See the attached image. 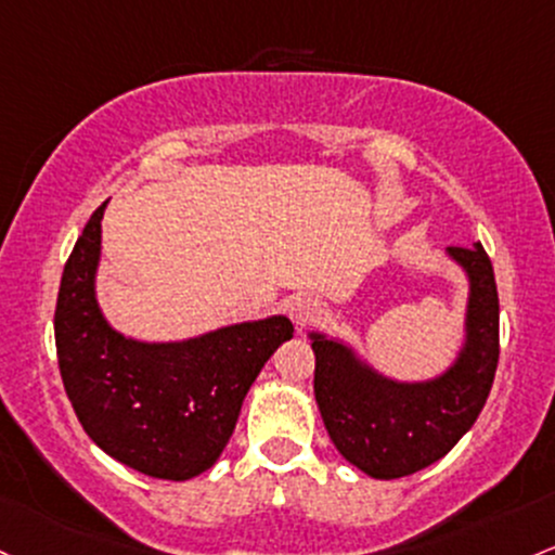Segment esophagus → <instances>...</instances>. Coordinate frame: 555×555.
<instances>
[{
    "label": "esophagus",
    "instance_id": "esophagus-1",
    "mask_svg": "<svg viewBox=\"0 0 555 555\" xmlns=\"http://www.w3.org/2000/svg\"><path fill=\"white\" fill-rule=\"evenodd\" d=\"M287 310H289V319L295 321V326L306 328L321 315V302L315 300L313 295H295L289 300Z\"/></svg>",
    "mask_w": 555,
    "mask_h": 555
}]
</instances>
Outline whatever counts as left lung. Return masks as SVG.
Returning <instances> with one entry per match:
<instances>
[{
	"mask_svg": "<svg viewBox=\"0 0 555 555\" xmlns=\"http://www.w3.org/2000/svg\"><path fill=\"white\" fill-rule=\"evenodd\" d=\"M472 279L466 347L446 376L398 385L361 366L345 345L313 334V392L339 453L374 479H400L440 461L482 413L495 379L498 287L482 245L450 247Z\"/></svg>",
	"mask_w": 555,
	"mask_h": 555,
	"instance_id": "1",
	"label": "left lung"
}]
</instances>
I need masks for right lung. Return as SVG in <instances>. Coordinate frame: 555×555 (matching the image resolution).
<instances>
[{"instance_id": "obj_1", "label": "right lung", "mask_w": 555, "mask_h": 555, "mask_svg": "<svg viewBox=\"0 0 555 555\" xmlns=\"http://www.w3.org/2000/svg\"><path fill=\"white\" fill-rule=\"evenodd\" d=\"M102 216L105 205L91 212L60 279V376L83 431L107 455L147 477L184 482L223 453L247 389L292 339V324L273 315L179 345L120 337L94 300Z\"/></svg>"}]
</instances>
